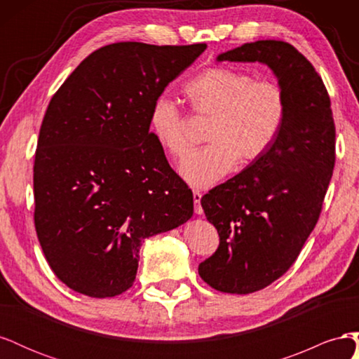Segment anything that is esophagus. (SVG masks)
<instances>
[{
    "label": "esophagus",
    "mask_w": 359,
    "mask_h": 359,
    "mask_svg": "<svg viewBox=\"0 0 359 359\" xmlns=\"http://www.w3.org/2000/svg\"><path fill=\"white\" fill-rule=\"evenodd\" d=\"M201 199H202V194L199 191H193V202H194V212L196 214H202L203 210L201 206Z\"/></svg>",
    "instance_id": "esophagus-1"
}]
</instances>
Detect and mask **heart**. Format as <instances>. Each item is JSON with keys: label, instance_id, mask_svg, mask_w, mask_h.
Instances as JSON below:
<instances>
[{"label": "heart", "instance_id": "heart-1", "mask_svg": "<svg viewBox=\"0 0 359 359\" xmlns=\"http://www.w3.org/2000/svg\"><path fill=\"white\" fill-rule=\"evenodd\" d=\"M193 109L211 116L203 149L182 163L181 175L190 186L206 189L233 170L236 161L252 163L274 144L283 127L287 103L283 86L273 79L255 81L245 72L212 67L184 86ZM149 130L166 153L181 160L191 144L178 106L161 95L149 111Z\"/></svg>", "mask_w": 359, "mask_h": 359}]
</instances>
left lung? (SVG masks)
Returning a JSON list of instances; mask_svg holds the SVG:
<instances>
[{"label": "left lung", "instance_id": "obj_1", "mask_svg": "<svg viewBox=\"0 0 359 359\" xmlns=\"http://www.w3.org/2000/svg\"><path fill=\"white\" fill-rule=\"evenodd\" d=\"M217 61L265 64L287 103L266 153L201 199L220 244L199 276L217 290L245 295L283 276L316 226L332 177L335 126L322 78L289 43H245Z\"/></svg>", "mask_w": 359, "mask_h": 359}]
</instances>
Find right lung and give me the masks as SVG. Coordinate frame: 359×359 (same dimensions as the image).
<instances>
[{"label":"right lung","mask_w":359,"mask_h":359,"mask_svg":"<svg viewBox=\"0 0 359 359\" xmlns=\"http://www.w3.org/2000/svg\"><path fill=\"white\" fill-rule=\"evenodd\" d=\"M205 49L114 43L52 97L36 151L34 223L50 269L72 290L126 292L142 241L193 215L191 190L149 133V111Z\"/></svg>","instance_id":"obj_1"}]
</instances>
